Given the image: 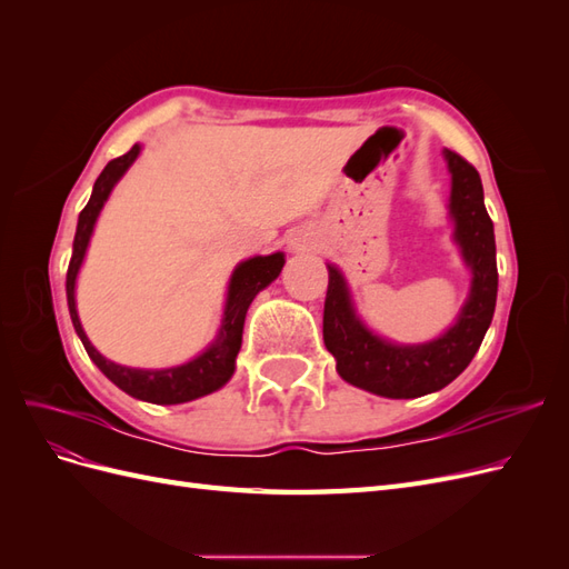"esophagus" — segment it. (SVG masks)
<instances>
[{
	"mask_svg": "<svg viewBox=\"0 0 569 569\" xmlns=\"http://www.w3.org/2000/svg\"><path fill=\"white\" fill-rule=\"evenodd\" d=\"M291 247H295V249H301L303 244H301V237L299 239H291Z\"/></svg>",
	"mask_w": 569,
	"mask_h": 569,
	"instance_id": "1",
	"label": "esophagus"
}]
</instances>
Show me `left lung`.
I'll list each match as a JSON object with an SVG mask.
<instances>
[{
  "mask_svg": "<svg viewBox=\"0 0 569 569\" xmlns=\"http://www.w3.org/2000/svg\"><path fill=\"white\" fill-rule=\"evenodd\" d=\"M443 159L451 173L453 242L470 270L468 299L449 330L422 343H396L375 335L358 316L343 272L327 263L330 284L322 316L325 347L335 356L343 382L387 399H416L451 385L470 366L493 318L498 270L485 189L477 170L458 153L443 149Z\"/></svg>",
  "mask_w": 569,
  "mask_h": 569,
  "instance_id": "8db88e82",
  "label": "left lung"
}]
</instances>
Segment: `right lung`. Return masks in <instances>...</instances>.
I'll list each match as a JSON object with an SVG mask.
<instances>
[{"instance_id": "obj_1", "label": "right lung", "mask_w": 569, "mask_h": 569, "mask_svg": "<svg viewBox=\"0 0 569 569\" xmlns=\"http://www.w3.org/2000/svg\"><path fill=\"white\" fill-rule=\"evenodd\" d=\"M140 151H142V144H134L128 153H123V157L109 161L107 168L101 170V176L97 178L92 187V197L78 218L73 256H71V263H68V274H66V299H68V313H71L73 327L82 341L84 351H88L92 363L104 372L118 389H123L126 393L134 396V399L147 401V403L173 406V403H187V401L201 399V396L213 393L230 382V377L234 375L237 353L242 349V332H244V318H247L249 306L256 299L258 291H263L270 282L278 280V274L282 272V266H284V253L274 251L268 256H253L232 270L218 335L209 347L192 360H187V363L173 366V368L147 370V368L118 366L113 360L101 356L92 347V341L88 339V335H84L80 325L78 306H76V282L84 261V253H88V247H90L97 218L101 209H104V203L109 201L118 180L128 173V168L137 161V157H140Z\"/></svg>"}]
</instances>
